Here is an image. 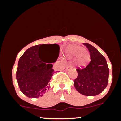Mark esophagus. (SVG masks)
I'll return each mask as SVG.
<instances>
[{
  "label": "esophagus",
  "instance_id": "34e87169",
  "mask_svg": "<svg viewBox=\"0 0 121 121\" xmlns=\"http://www.w3.org/2000/svg\"><path fill=\"white\" fill-rule=\"evenodd\" d=\"M72 68V65L70 64H69L68 65H66V70H69V69H71Z\"/></svg>",
  "mask_w": 121,
  "mask_h": 121
}]
</instances>
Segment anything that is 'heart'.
I'll list each match as a JSON object with an SVG mask.
<instances>
[{"label":"heart","mask_w":121,"mask_h":121,"mask_svg":"<svg viewBox=\"0 0 121 121\" xmlns=\"http://www.w3.org/2000/svg\"><path fill=\"white\" fill-rule=\"evenodd\" d=\"M66 56L69 59L76 58V64L80 68L86 66L91 61V55L83 47L78 45H69L66 49Z\"/></svg>","instance_id":"obj_1"}]
</instances>
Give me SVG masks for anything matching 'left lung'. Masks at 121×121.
<instances>
[{
	"mask_svg": "<svg viewBox=\"0 0 121 121\" xmlns=\"http://www.w3.org/2000/svg\"><path fill=\"white\" fill-rule=\"evenodd\" d=\"M89 51L91 62L84 69H77L78 76L74 86L80 93L86 96H94L106 88L109 81V69L104 56L95 47L84 43Z\"/></svg>",
	"mask_w": 121,
	"mask_h": 121,
	"instance_id": "1",
	"label": "left lung"
}]
</instances>
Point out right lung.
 Masks as SVG:
<instances>
[{"label":"right lung","mask_w":121,"mask_h":121,"mask_svg":"<svg viewBox=\"0 0 121 121\" xmlns=\"http://www.w3.org/2000/svg\"><path fill=\"white\" fill-rule=\"evenodd\" d=\"M45 45L40 44L28 48L18 62L16 80L21 91L29 98L42 97L49 90L48 84L55 73L52 64L44 62L40 57V48ZM47 45L55 47L56 60L59 56V45Z\"/></svg>","instance_id":"1"}]
</instances>
